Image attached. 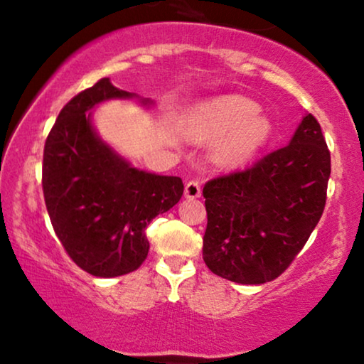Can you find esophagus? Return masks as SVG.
<instances>
[{"label":"esophagus","mask_w":364,"mask_h":364,"mask_svg":"<svg viewBox=\"0 0 364 364\" xmlns=\"http://www.w3.org/2000/svg\"><path fill=\"white\" fill-rule=\"evenodd\" d=\"M202 196V188H200V183L197 181H188L186 183V197L187 198H197Z\"/></svg>","instance_id":"esophagus-1"}]
</instances>
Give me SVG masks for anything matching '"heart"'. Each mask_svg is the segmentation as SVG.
I'll list each match as a JSON object with an SVG mask.
<instances>
[{"label": "heart", "mask_w": 364, "mask_h": 364, "mask_svg": "<svg viewBox=\"0 0 364 364\" xmlns=\"http://www.w3.org/2000/svg\"><path fill=\"white\" fill-rule=\"evenodd\" d=\"M257 112V104L245 97H220L200 104L188 114L187 132L200 142L222 136L215 161L223 166H238L255 156L270 139V121Z\"/></svg>", "instance_id": "b5f03b06"}]
</instances>
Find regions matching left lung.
I'll list each match as a JSON object with an SVG mask.
<instances>
[{
  "instance_id": "left-lung-1",
  "label": "left lung",
  "mask_w": 364,
  "mask_h": 364,
  "mask_svg": "<svg viewBox=\"0 0 364 364\" xmlns=\"http://www.w3.org/2000/svg\"><path fill=\"white\" fill-rule=\"evenodd\" d=\"M330 172L320 124L306 114L288 146L208 181L202 248L208 270L242 285L280 277L320 222Z\"/></svg>"
}]
</instances>
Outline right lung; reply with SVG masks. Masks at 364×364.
<instances>
[{"label":"right lung","mask_w":364,"mask_h":364,"mask_svg":"<svg viewBox=\"0 0 364 364\" xmlns=\"http://www.w3.org/2000/svg\"><path fill=\"white\" fill-rule=\"evenodd\" d=\"M137 97L102 77L61 109L44 144L43 193L53 228L71 260L94 277L137 270L149 253L146 227L181 200V177L132 167L101 141L91 111ZM149 106V99H141Z\"/></svg>","instance_id":"1"}]
</instances>
